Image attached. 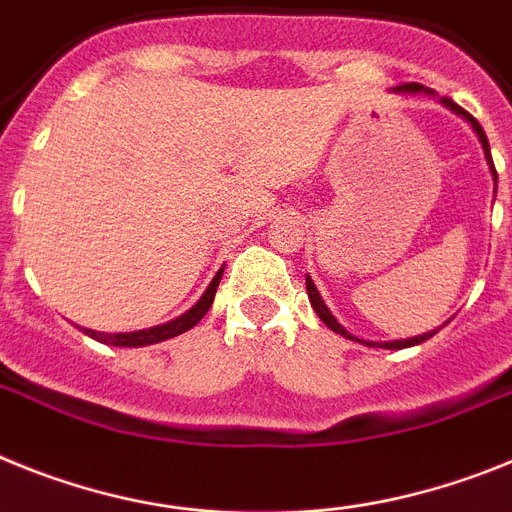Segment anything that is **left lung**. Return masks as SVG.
I'll return each mask as SVG.
<instances>
[{
  "label": "left lung",
  "instance_id": "obj_1",
  "mask_svg": "<svg viewBox=\"0 0 512 512\" xmlns=\"http://www.w3.org/2000/svg\"><path fill=\"white\" fill-rule=\"evenodd\" d=\"M420 90H422L420 84H404V87H399V92H420ZM443 105H446V108H451L453 113L464 115L466 121H469L471 126H474V131L479 133V141H482V146H484V154H487V162L492 164V157H490V141H487V136H484V131H482V126H479V121H477V118H474V115H469V113H466V110L461 108V105H456V102H453L451 97H443ZM492 175H495V180H497L495 164H492ZM306 293H309V301H311V306H314V311H317V314H319V319H322V322L327 324V327H330L332 332H337V335H342V337H348V340H358V337H353V335H350V332L345 330V327H342V324H337V319L332 317V314H330V309H327V306H324L322 296H319V291H317V288H314V283H311V278H306ZM435 332H438V330H433V332H425V335H420V337H410V340H391V342H366V345H379V348H389V350H402V348H412V345H420V342L430 340V337H433ZM358 342H363V340H358Z\"/></svg>",
  "mask_w": 512,
  "mask_h": 512
}]
</instances>
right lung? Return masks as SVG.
Instances as JSON below:
<instances>
[{
    "label": "right lung",
    "instance_id": "obj_1",
    "mask_svg": "<svg viewBox=\"0 0 512 512\" xmlns=\"http://www.w3.org/2000/svg\"><path fill=\"white\" fill-rule=\"evenodd\" d=\"M221 275L224 270L216 273V278L211 281V286L206 288L198 304L193 309H188L182 317L172 319L167 324H159V327H151V330H139V332H115V335H108V332H95V330H84L90 337H95L97 342H105V345H118V348H141V345H154V342H162V340H170V337L182 335V332H188L190 327L201 322L206 317V311L211 309L213 304V296H216V288H219Z\"/></svg>",
    "mask_w": 512,
    "mask_h": 512
}]
</instances>
